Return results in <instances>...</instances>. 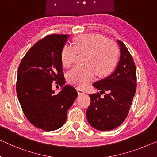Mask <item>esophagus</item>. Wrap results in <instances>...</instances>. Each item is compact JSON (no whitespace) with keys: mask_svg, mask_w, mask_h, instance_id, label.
<instances>
[{"mask_svg":"<svg viewBox=\"0 0 157 157\" xmlns=\"http://www.w3.org/2000/svg\"><path fill=\"white\" fill-rule=\"evenodd\" d=\"M78 94L79 95H80V94H85L86 92H85V91L84 90H81V89H78Z\"/></svg>","mask_w":157,"mask_h":157,"instance_id":"1","label":"esophagus"}]
</instances>
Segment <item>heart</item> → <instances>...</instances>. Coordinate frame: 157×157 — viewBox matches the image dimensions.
Listing matches in <instances>:
<instances>
[{"label":"heart","mask_w":157,"mask_h":157,"mask_svg":"<svg viewBox=\"0 0 157 157\" xmlns=\"http://www.w3.org/2000/svg\"><path fill=\"white\" fill-rule=\"evenodd\" d=\"M78 53H86L85 66H76L67 72V80L72 85L83 88L87 86L96 74L104 77L109 74L118 61L119 49L113 41L97 34L79 35L74 46L66 44L61 52V63L67 67L73 63Z\"/></svg>","instance_id":"heart-1"}]
</instances>
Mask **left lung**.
I'll use <instances>...</instances> for the list:
<instances>
[{
	"label": "left lung",
	"mask_w": 157,
	"mask_h": 157,
	"mask_svg": "<svg viewBox=\"0 0 157 157\" xmlns=\"http://www.w3.org/2000/svg\"><path fill=\"white\" fill-rule=\"evenodd\" d=\"M117 41L121 50L118 66L109 76L93 84L101 90L100 93L90 94L91 104L86 110V118L98 130H113L123 123L136 91V67L133 58L125 44ZM102 93L104 97H101Z\"/></svg>",
	"instance_id": "1"
}]
</instances>
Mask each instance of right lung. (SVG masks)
Instances as JSON below:
<instances>
[{"instance_id":"obj_1","label":"right lung","mask_w":157,"mask_h":157,"mask_svg":"<svg viewBox=\"0 0 157 157\" xmlns=\"http://www.w3.org/2000/svg\"><path fill=\"white\" fill-rule=\"evenodd\" d=\"M68 34H51L37 41L18 67L16 91L23 113L35 127L46 131L61 128L67 111L78 97L75 87L65 85L54 94L52 82L65 85L61 52Z\"/></svg>"}]
</instances>
